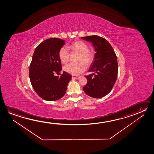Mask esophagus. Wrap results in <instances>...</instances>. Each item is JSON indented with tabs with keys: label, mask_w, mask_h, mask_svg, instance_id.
I'll return each instance as SVG.
<instances>
[{
	"label": "esophagus",
	"mask_w": 154,
	"mask_h": 154,
	"mask_svg": "<svg viewBox=\"0 0 154 154\" xmlns=\"http://www.w3.org/2000/svg\"><path fill=\"white\" fill-rule=\"evenodd\" d=\"M79 78H80V76H72V79H79Z\"/></svg>",
	"instance_id": "34e87169"
}]
</instances>
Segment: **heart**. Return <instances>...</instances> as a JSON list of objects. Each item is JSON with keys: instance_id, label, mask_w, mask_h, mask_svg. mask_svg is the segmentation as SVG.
I'll return each instance as SVG.
<instances>
[{"instance_id": "1", "label": "heart", "mask_w": 154, "mask_h": 154, "mask_svg": "<svg viewBox=\"0 0 154 154\" xmlns=\"http://www.w3.org/2000/svg\"><path fill=\"white\" fill-rule=\"evenodd\" d=\"M67 48L72 51L76 52L79 54L78 58L79 62L69 63L64 66L63 69L67 73L73 75H78L85 69L84 62L88 66L92 63L94 60V54L89 50L88 45L81 41L71 43L68 45ZM58 56L61 63H67L69 59V50L66 47H62L59 51Z\"/></svg>"}]
</instances>
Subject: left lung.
Segmentation results:
<instances>
[{
	"instance_id": "left-lung-1",
	"label": "left lung",
	"mask_w": 154,
	"mask_h": 154,
	"mask_svg": "<svg viewBox=\"0 0 154 154\" xmlns=\"http://www.w3.org/2000/svg\"><path fill=\"white\" fill-rule=\"evenodd\" d=\"M81 38L91 42L96 51L88 70L94 73L85 76L88 81L83 91L91 97H103L112 90L117 78V57L112 47L105 38L97 35Z\"/></svg>"
}]
</instances>
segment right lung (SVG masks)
I'll return each instance as SVG.
<instances>
[{"label": "right lung", "mask_w": 154, "mask_h": 154, "mask_svg": "<svg viewBox=\"0 0 154 154\" xmlns=\"http://www.w3.org/2000/svg\"><path fill=\"white\" fill-rule=\"evenodd\" d=\"M65 41L51 38L42 42L35 49L29 67V78L35 92L43 100H58L66 93L72 76L66 72L54 75L62 69L58 52Z\"/></svg>", "instance_id": "right-lung-1"}]
</instances>
